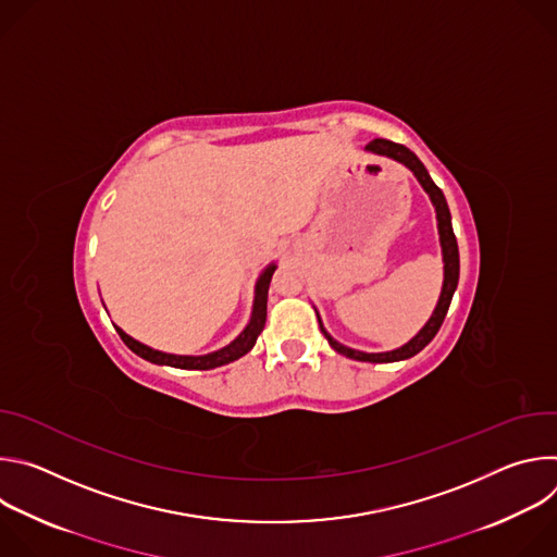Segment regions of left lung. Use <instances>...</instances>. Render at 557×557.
Instances as JSON below:
<instances>
[{
	"mask_svg": "<svg viewBox=\"0 0 557 557\" xmlns=\"http://www.w3.org/2000/svg\"><path fill=\"white\" fill-rule=\"evenodd\" d=\"M368 151L372 153H379V156H387V158H394L396 163H404L414 176L417 181L421 183V187L428 191L434 209H436V220H438V235H441V249H443V290H441V297H438V304L432 312V317L428 320V324L419 331L417 337H412L406 346L396 348V350H389V352H361V350H352L344 344H339L337 339H333L322 320L320 314H317V320H320V331L324 333V337L329 339V344L339 352V355H346L350 359H357V361H370V363H387V361H401V359H410L414 357L417 352H421L438 333L445 314H447V308L451 304V297H454V290L458 286V271H460V264H458V245H456V235H454V228H451V215H449V207L445 202V196L443 191L434 185V181L430 178L425 165L419 161L417 153L410 151L406 145H399V143H392V140H385V138H374L372 143L366 145Z\"/></svg>",
	"mask_w": 557,
	"mask_h": 557,
	"instance_id": "obj_1",
	"label": "left lung"
}]
</instances>
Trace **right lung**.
I'll return each mask as SVG.
<instances>
[{
  "instance_id": "obj_1",
  "label": "right lung",
  "mask_w": 557,
  "mask_h": 557,
  "mask_svg": "<svg viewBox=\"0 0 557 557\" xmlns=\"http://www.w3.org/2000/svg\"><path fill=\"white\" fill-rule=\"evenodd\" d=\"M275 264L267 267L264 273L260 275L258 284H256V299H253V312H251V320L247 324V329L237 335L228 346L215 350V352H209V355H202V357H185V355H168V352H161V350H153L136 339H132L129 335H125L121 329H116V333L121 335L123 344L136 352L138 357L151 361V363H158V366H172V368H185V370H209V368H218V366H224V363H231L235 359L245 357L258 342V335L264 331V322H267V299H269V284H271V277L275 273Z\"/></svg>"
}]
</instances>
